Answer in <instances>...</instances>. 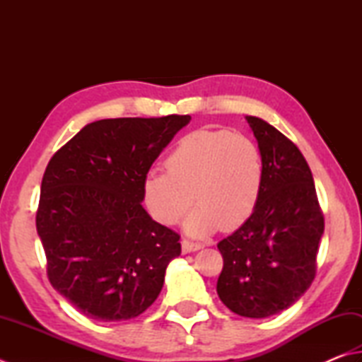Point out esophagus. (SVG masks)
<instances>
[{
  "label": "esophagus",
  "mask_w": 362,
  "mask_h": 362,
  "mask_svg": "<svg viewBox=\"0 0 362 362\" xmlns=\"http://www.w3.org/2000/svg\"><path fill=\"white\" fill-rule=\"evenodd\" d=\"M181 245H182V252H195V250H200L202 247H203V244H200V243H192V241H189V240H182L181 241Z\"/></svg>",
  "instance_id": "34e87169"
}]
</instances>
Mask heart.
Returning <instances> with one entry per match:
<instances>
[{
  "label": "heart",
  "mask_w": 362,
  "mask_h": 362,
  "mask_svg": "<svg viewBox=\"0 0 362 362\" xmlns=\"http://www.w3.org/2000/svg\"><path fill=\"white\" fill-rule=\"evenodd\" d=\"M264 163L257 143L243 134L195 131L182 137L165 159V173L143 180V203L156 222L175 225L194 204L192 235L243 225L260 200Z\"/></svg>",
  "instance_id": "1"
}]
</instances>
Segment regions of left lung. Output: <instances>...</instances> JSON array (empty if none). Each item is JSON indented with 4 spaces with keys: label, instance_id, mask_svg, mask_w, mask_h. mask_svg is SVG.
<instances>
[{
    "label": "left lung",
    "instance_id": "left-lung-1",
    "mask_svg": "<svg viewBox=\"0 0 362 362\" xmlns=\"http://www.w3.org/2000/svg\"><path fill=\"white\" fill-rule=\"evenodd\" d=\"M245 119L262 151L263 189L249 219L217 244V295L238 315L266 318L288 309L315 279L325 217L295 143L260 118Z\"/></svg>",
    "mask_w": 362,
    "mask_h": 362
}]
</instances>
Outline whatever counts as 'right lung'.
<instances>
[{
	"label": "right lung",
	"mask_w": 362,
	"mask_h": 362,
	"mask_svg": "<svg viewBox=\"0 0 362 362\" xmlns=\"http://www.w3.org/2000/svg\"><path fill=\"white\" fill-rule=\"evenodd\" d=\"M189 115L100 119L53 154L36 213L47 276L99 322L139 317L159 296L180 235L141 206L143 180Z\"/></svg>",
	"instance_id": "1"
}]
</instances>
